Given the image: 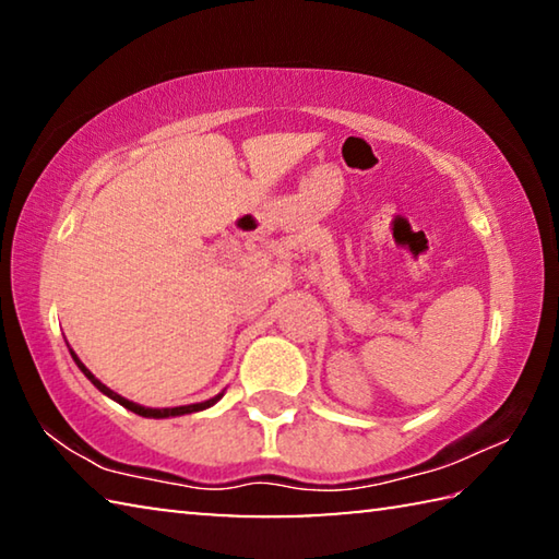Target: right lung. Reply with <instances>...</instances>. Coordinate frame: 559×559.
<instances>
[{"mask_svg": "<svg viewBox=\"0 0 559 559\" xmlns=\"http://www.w3.org/2000/svg\"><path fill=\"white\" fill-rule=\"evenodd\" d=\"M71 349V347H69ZM71 357H73V362L79 365V370L88 377V380L98 386V390L106 394V396H110L112 402H118L120 406H126V409H130V412H135V414H140V416H147V419H167V416H182V414H192V412H202V409H210L212 404H216L224 396V392L222 394H216V396H212V400H206V402H200V404H187V406H167V409H150V406H143V404H135V402H130V400H126V396H120V394H116L112 390H108L106 384H103L100 380H96V377H93V372L88 370L86 365L81 362L79 359V355L73 353L71 349Z\"/></svg>", "mask_w": 559, "mask_h": 559, "instance_id": "right-lung-1", "label": "right lung"}]
</instances>
